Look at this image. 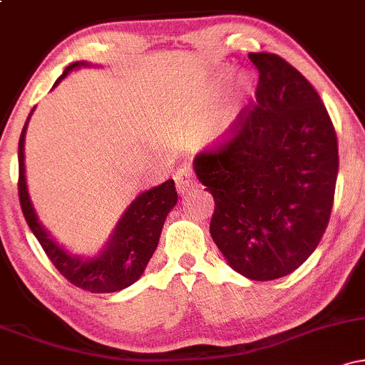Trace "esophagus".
Returning a JSON list of instances; mask_svg holds the SVG:
<instances>
[{"mask_svg": "<svg viewBox=\"0 0 365 365\" xmlns=\"http://www.w3.org/2000/svg\"><path fill=\"white\" fill-rule=\"evenodd\" d=\"M175 183H177V190L180 194H187L188 190H192V188L197 187L195 177L190 168L178 170L177 175H175Z\"/></svg>", "mask_w": 365, "mask_h": 365, "instance_id": "obj_1", "label": "esophagus"}]
</instances>
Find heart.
I'll list each match as a JSON object with an SVG mask.
<instances>
[{
  "label": "heart",
  "mask_w": 365,
  "mask_h": 365,
  "mask_svg": "<svg viewBox=\"0 0 365 365\" xmlns=\"http://www.w3.org/2000/svg\"><path fill=\"white\" fill-rule=\"evenodd\" d=\"M233 121V115H226L225 118H221L217 121V127H216V133H225L226 130L230 128V125H232Z\"/></svg>",
  "instance_id": "1"
}]
</instances>
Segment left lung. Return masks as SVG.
I'll list each match as a JSON object with an SVG mask.
<instances>
[{
    "instance_id": "left-lung-1",
    "label": "left lung",
    "mask_w": 365,
    "mask_h": 365,
    "mask_svg": "<svg viewBox=\"0 0 365 365\" xmlns=\"http://www.w3.org/2000/svg\"><path fill=\"white\" fill-rule=\"evenodd\" d=\"M259 70L255 101L194 159L215 197L211 232L233 269L269 282L293 273L329 223L338 140L324 103L295 66L249 53Z\"/></svg>"
}]
</instances>
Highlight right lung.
<instances>
[{"label": "right lung", "mask_w": 365, "mask_h": 365, "mask_svg": "<svg viewBox=\"0 0 365 365\" xmlns=\"http://www.w3.org/2000/svg\"><path fill=\"white\" fill-rule=\"evenodd\" d=\"M83 65H86L83 61H77L66 66L61 77L54 82V86H58L61 78L68 75L70 70ZM27 121H25L19 140V199L25 221L39 240L49 261L65 276V279L91 293L120 292L135 283L144 273L149 259L156 250L166 216L178 200L173 180H168L148 192H142L130 204L125 215L121 216L111 240L104 247L99 257L91 259V261L72 257L41 226L31 199H29L24 175V139Z\"/></svg>", "instance_id": "add662e5"}]
</instances>
